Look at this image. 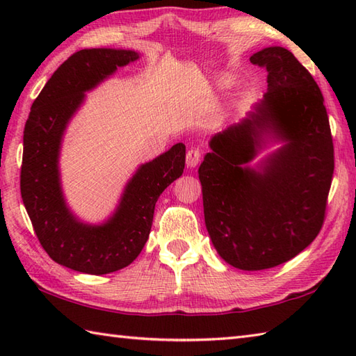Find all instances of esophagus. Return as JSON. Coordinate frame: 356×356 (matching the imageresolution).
<instances>
[{
	"label": "esophagus",
	"mask_w": 356,
	"mask_h": 356,
	"mask_svg": "<svg viewBox=\"0 0 356 356\" xmlns=\"http://www.w3.org/2000/svg\"><path fill=\"white\" fill-rule=\"evenodd\" d=\"M202 159V151L199 148H191L186 153V166L188 168H195Z\"/></svg>",
	"instance_id": "34e87169"
}]
</instances>
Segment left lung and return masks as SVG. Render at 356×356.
Here are the masks:
<instances>
[{"label": "left lung", "mask_w": 356, "mask_h": 356, "mask_svg": "<svg viewBox=\"0 0 356 356\" xmlns=\"http://www.w3.org/2000/svg\"><path fill=\"white\" fill-rule=\"evenodd\" d=\"M268 70L254 111L209 140L199 168L207 229L231 266L261 270L293 259L324 222L334 176V143L312 74L284 47L249 58ZM269 141L284 145L255 167Z\"/></svg>", "instance_id": "8db88e82"}]
</instances>
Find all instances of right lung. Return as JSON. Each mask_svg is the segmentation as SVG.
Wrapping results in <instances>:
<instances>
[{"instance_id":"obj_1","label":"right lung","mask_w":356,"mask_h":356,"mask_svg":"<svg viewBox=\"0 0 356 356\" xmlns=\"http://www.w3.org/2000/svg\"><path fill=\"white\" fill-rule=\"evenodd\" d=\"M136 59L134 50L84 49L67 59L32 104L24 127L21 197L44 251L73 270L104 275L136 260L145 246L159 195L185 168V145L176 143L128 180L113 216L101 225L84 223L67 207L59 153L63 136L86 92Z\"/></svg>"}]
</instances>
